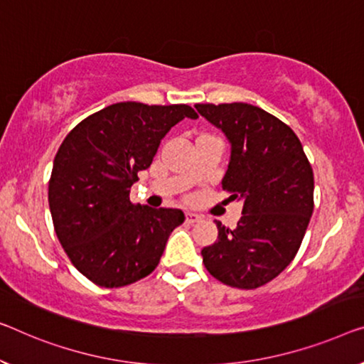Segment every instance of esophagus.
I'll return each instance as SVG.
<instances>
[{"instance_id": "obj_1", "label": "esophagus", "mask_w": 364, "mask_h": 364, "mask_svg": "<svg viewBox=\"0 0 364 364\" xmlns=\"http://www.w3.org/2000/svg\"><path fill=\"white\" fill-rule=\"evenodd\" d=\"M186 224H194V222L200 220V215L199 214H194V213H186Z\"/></svg>"}]
</instances>
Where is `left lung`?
<instances>
[{"label":"left lung","mask_w":364,"mask_h":364,"mask_svg":"<svg viewBox=\"0 0 364 364\" xmlns=\"http://www.w3.org/2000/svg\"><path fill=\"white\" fill-rule=\"evenodd\" d=\"M225 134L230 160L222 188L242 200L235 229L215 220L205 269L227 286L255 289L274 279L299 250L314 210V173L301 140L278 117L247 102L196 105Z\"/></svg>","instance_id":"obj_1"}]
</instances>
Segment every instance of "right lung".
<instances>
[{
	"mask_svg": "<svg viewBox=\"0 0 364 364\" xmlns=\"http://www.w3.org/2000/svg\"><path fill=\"white\" fill-rule=\"evenodd\" d=\"M184 117L198 114L188 105L116 102L83 119L58 149L48 181L53 227L73 267L95 284L121 287L149 276L184 222L180 209L130 203L139 171Z\"/></svg>",
	"mask_w": 364,
	"mask_h": 364,
	"instance_id": "obj_1",
	"label": "right lung"
}]
</instances>
